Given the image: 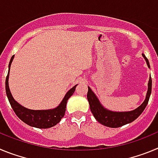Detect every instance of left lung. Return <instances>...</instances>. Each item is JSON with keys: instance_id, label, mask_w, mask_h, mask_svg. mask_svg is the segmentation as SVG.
<instances>
[{"instance_id": "left-lung-1", "label": "left lung", "mask_w": 158, "mask_h": 158, "mask_svg": "<svg viewBox=\"0 0 158 158\" xmlns=\"http://www.w3.org/2000/svg\"><path fill=\"white\" fill-rule=\"evenodd\" d=\"M142 56L146 60L148 67L150 68V62L148 61L147 58L145 56L144 54H142ZM88 89L89 90L87 93V99L89 100L90 110L95 118L104 126L117 128L135 121L142 114V111H144L151 94L152 79L151 77H150L148 82V90L146 93V99L143 103L139 107H137L136 109L129 111H113L107 109L100 104V100L97 98L96 94L92 91V89L89 87H88Z\"/></svg>"}]
</instances>
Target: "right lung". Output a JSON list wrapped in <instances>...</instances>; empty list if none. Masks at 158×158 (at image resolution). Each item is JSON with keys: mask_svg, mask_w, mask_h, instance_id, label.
Returning <instances> with one entry per match:
<instances>
[{"mask_svg": "<svg viewBox=\"0 0 158 158\" xmlns=\"http://www.w3.org/2000/svg\"><path fill=\"white\" fill-rule=\"evenodd\" d=\"M14 58V55L11 58L10 62L8 65V72L5 81V89L6 94L8 96V101L12 106L14 112L19 117L23 123L31 127L40 129H47V128L52 127L55 126L57 123L61 121L62 118L65 115V109H66V104L69 98L75 92L77 85H74L67 92L64 96L63 100L60 103L58 107H54L53 109L48 110H31L26 108L23 106L20 105L17 101L14 100L13 96L9 89L8 86V77H9V72H10V66Z\"/></svg>", "mask_w": 158, "mask_h": 158, "instance_id": "right-lung-1", "label": "right lung"}]
</instances>
